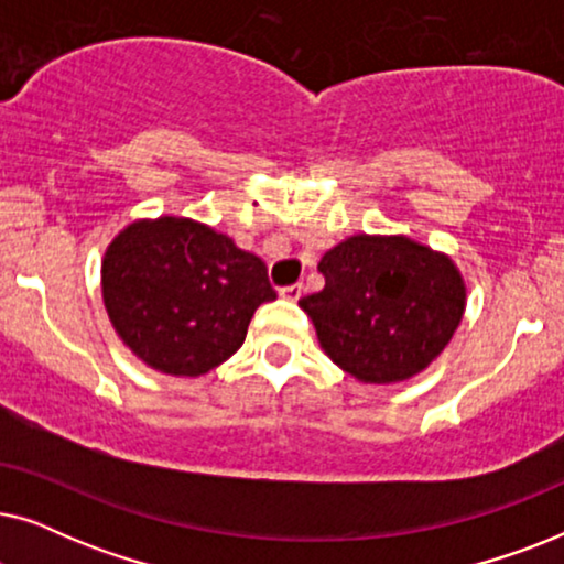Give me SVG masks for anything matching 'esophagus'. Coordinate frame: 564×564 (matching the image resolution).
Listing matches in <instances>:
<instances>
[{
	"mask_svg": "<svg viewBox=\"0 0 564 564\" xmlns=\"http://www.w3.org/2000/svg\"><path fill=\"white\" fill-rule=\"evenodd\" d=\"M303 284H288V288H282L280 290V295L284 297V300H290V303H295V300H300V297H303Z\"/></svg>",
	"mask_w": 564,
	"mask_h": 564,
	"instance_id": "esophagus-1",
	"label": "esophagus"
}]
</instances>
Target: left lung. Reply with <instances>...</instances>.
Masks as SVG:
<instances>
[{
  "mask_svg": "<svg viewBox=\"0 0 564 564\" xmlns=\"http://www.w3.org/2000/svg\"><path fill=\"white\" fill-rule=\"evenodd\" d=\"M326 288L300 300L330 361L367 384L411 380L452 341L467 305L459 269L408 236H351L323 253Z\"/></svg>",
  "mask_w": 564,
  "mask_h": 564,
  "instance_id": "left-lung-1",
  "label": "left lung"
}]
</instances>
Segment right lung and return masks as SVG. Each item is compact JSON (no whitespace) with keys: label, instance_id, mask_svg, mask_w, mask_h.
Here are the masks:
<instances>
[{"label":"right lung","instance_id":"add662e5","mask_svg":"<svg viewBox=\"0 0 564 564\" xmlns=\"http://www.w3.org/2000/svg\"><path fill=\"white\" fill-rule=\"evenodd\" d=\"M274 297L257 253L189 218L130 223L102 259L112 328L164 375L199 377L223 365L241 349L253 311Z\"/></svg>","mask_w":564,"mask_h":564}]
</instances>
